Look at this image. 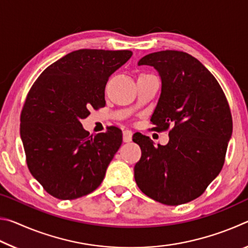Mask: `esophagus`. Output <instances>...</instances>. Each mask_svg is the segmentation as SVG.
Listing matches in <instances>:
<instances>
[{"label": "esophagus", "mask_w": 248, "mask_h": 248, "mask_svg": "<svg viewBox=\"0 0 248 248\" xmlns=\"http://www.w3.org/2000/svg\"><path fill=\"white\" fill-rule=\"evenodd\" d=\"M123 139H124V142H130L132 140V131H131V130H124Z\"/></svg>", "instance_id": "34e87169"}]
</instances>
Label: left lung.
Listing matches in <instances>:
<instances>
[{"label":"left lung","mask_w":248,"mask_h":248,"mask_svg":"<svg viewBox=\"0 0 248 248\" xmlns=\"http://www.w3.org/2000/svg\"><path fill=\"white\" fill-rule=\"evenodd\" d=\"M138 64L153 66L161 77L153 129L173 128L166 145L154 146L149 137L134 134L132 140L142 152L134 179L155 201L187 203L202 195L223 167L233 130L229 103L216 78L186 52H153Z\"/></svg>","instance_id":"left-lung-1"}]
</instances>
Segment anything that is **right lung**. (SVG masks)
Returning <instances> with one entry per match:
<instances>
[{
    "mask_svg": "<svg viewBox=\"0 0 248 248\" xmlns=\"http://www.w3.org/2000/svg\"><path fill=\"white\" fill-rule=\"evenodd\" d=\"M132 56L130 50L79 49L49 65L33 83L20 114L27 166L44 189L62 200L94 191L123 142L109 127L90 136L81 119L105 106L110 75Z\"/></svg>",
    "mask_w": 248,
    "mask_h": 248,
    "instance_id": "1",
    "label": "right lung"
}]
</instances>
